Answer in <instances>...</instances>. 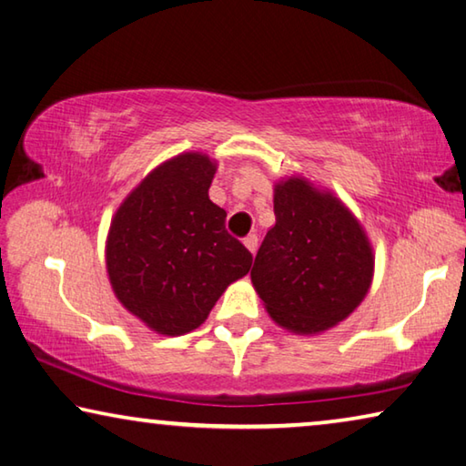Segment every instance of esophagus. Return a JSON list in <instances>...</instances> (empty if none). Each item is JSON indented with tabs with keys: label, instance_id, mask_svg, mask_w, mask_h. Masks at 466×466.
<instances>
[{
	"label": "esophagus",
	"instance_id": "1",
	"mask_svg": "<svg viewBox=\"0 0 466 466\" xmlns=\"http://www.w3.org/2000/svg\"><path fill=\"white\" fill-rule=\"evenodd\" d=\"M243 243H246V248L251 251V254H256V249H258V235H248V238L243 239Z\"/></svg>",
	"mask_w": 466,
	"mask_h": 466
}]
</instances>
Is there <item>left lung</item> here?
I'll use <instances>...</instances> for the list:
<instances>
[{"label": "left lung", "mask_w": 466, "mask_h": 466, "mask_svg": "<svg viewBox=\"0 0 466 466\" xmlns=\"http://www.w3.org/2000/svg\"><path fill=\"white\" fill-rule=\"evenodd\" d=\"M274 217L251 268L264 308L297 334L337 326L371 287L373 249L361 223L305 177L274 186Z\"/></svg>", "instance_id": "left-lung-1"}]
</instances>
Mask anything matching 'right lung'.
I'll return each instance as SVG.
<instances>
[{
  "mask_svg": "<svg viewBox=\"0 0 466 466\" xmlns=\"http://www.w3.org/2000/svg\"><path fill=\"white\" fill-rule=\"evenodd\" d=\"M215 173L217 161L202 152L169 158L121 202L106 235L113 293L167 337L200 326L225 289L249 272L251 254L208 198Z\"/></svg>",
  "mask_w": 466,
  "mask_h": 466,
  "instance_id": "obj_1",
  "label": "right lung"
}]
</instances>
